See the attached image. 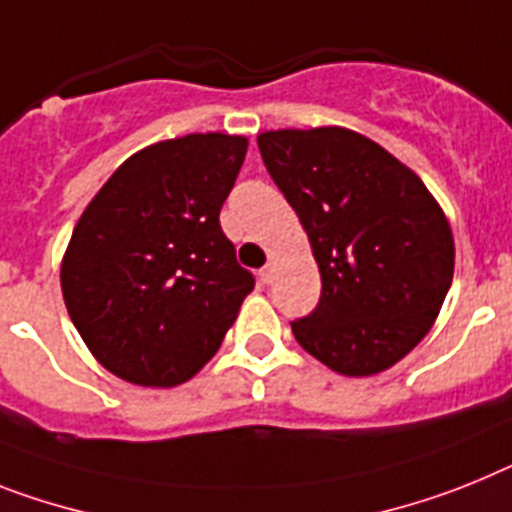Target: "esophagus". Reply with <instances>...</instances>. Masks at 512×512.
<instances>
[{
  "label": "esophagus",
  "instance_id": "esophagus-1",
  "mask_svg": "<svg viewBox=\"0 0 512 512\" xmlns=\"http://www.w3.org/2000/svg\"><path fill=\"white\" fill-rule=\"evenodd\" d=\"M273 278H276V265L270 263V265H265L263 270H260V281H263V283H273Z\"/></svg>",
  "mask_w": 512,
  "mask_h": 512
}]
</instances>
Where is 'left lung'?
Returning a JSON list of instances; mask_svg holds the SVG:
<instances>
[{"label":"left lung","instance_id":"8db88e82","mask_svg":"<svg viewBox=\"0 0 512 512\" xmlns=\"http://www.w3.org/2000/svg\"><path fill=\"white\" fill-rule=\"evenodd\" d=\"M257 145L320 270V304L291 322L294 338L338 375L385 372L427 336L453 281L445 210L406 163L346 127L268 130Z\"/></svg>","mask_w":512,"mask_h":512}]
</instances>
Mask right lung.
<instances>
[{
  "instance_id": "right-lung-1",
  "label": "right lung",
  "mask_w": 512,
  "mask_h": 512,
  "mask_svg": "<svg viewBox=\"0 0 512 512\" xmlns=\"http://www.w3.org/2000/svg\"><path fill=\"white\" fill-rule=\"evenodd\" d=\"M249 140H161L109 176L64 249L59 281L77 333L111 375L174 388L221 349L255 278L218 223Z\"/></svg>"
}]
</instances>
